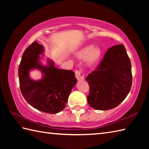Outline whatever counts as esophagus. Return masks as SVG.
Returning a JSON list of instances; mask_svg holds the SVG:
<instances>
[{
  "mask_svg": "<svg viewBox=\"0 0 149 149\" xmlns=\"http://www.w3.org/2000/svg\"><path fill=\"white\" fill-rule=\"evenodd\" d=\"M75 77L78 81H83L84 79V75L83 72L81 70L75 71Z\"/></svg>",
  "mask_w": 149,
  "mask_h": 149,
  "instance_id": "1",
  "label": "esophagus"
}]
</instances>
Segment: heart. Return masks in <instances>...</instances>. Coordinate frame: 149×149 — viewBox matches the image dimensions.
Here are the masks:
<instances>
[{
    "label": "heart",
    "mask_w": 149,
    "mask_h": 149,
    "mask_svg": "<svg viewBox=\"0 0 149 149\" xmlns=\"http://www.w3.org/2000/svg\"><path fill=\"white\" fill-rule=\"evenodd\" d=\"M75 55L79 59H86L88 67L94 68L100 61L102 56V50L99 47L89 45L79 50Z\"/></svg>",
    "instance_id": "heart-1"
}]
</instances>
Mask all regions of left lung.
<instances>
[{
    "label": "left lung",
    "mask_w": 149,
    "mask_h": 149,
    "mask_svg": "<svg viewBox=\"0 0 149 149\" xmlns=\"http://www.w3.org/2000/svg\"><path fill=\"white\" fill-rule=\"evenodd\" d=\"M90 86V106L97 110L115 108L127 96L132 76L131 61L123 45L107 50L95 70L86 79Z\"/></svg>",
    "instance_id": "8db88e82"
}]
</instances>
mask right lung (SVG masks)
I'll use <instances>...</instances> for the list:
<instances>
[{
  "mask_svg": "<svg viewBox=\"0 0 149 149\" xmlns=\"http://www.w3.org/2000/svg\"><path fill=\"white\" fill-rule=\"evenodd\" d=\"M43 53V46L37 42L25 50L18 67L20 91L31 106L41 111L56 114L65 107L77 79L74 72L56 68L54 63L49 58L47 65H43L41 59ZM35 69L42 74V78L39 80L30 77V72Z\"/></svg>",
  "mask_w": 149,
  "mask_h": 149,
  "instance_id": "add662e5",
  "label": "right lung"
}]
</instances>
